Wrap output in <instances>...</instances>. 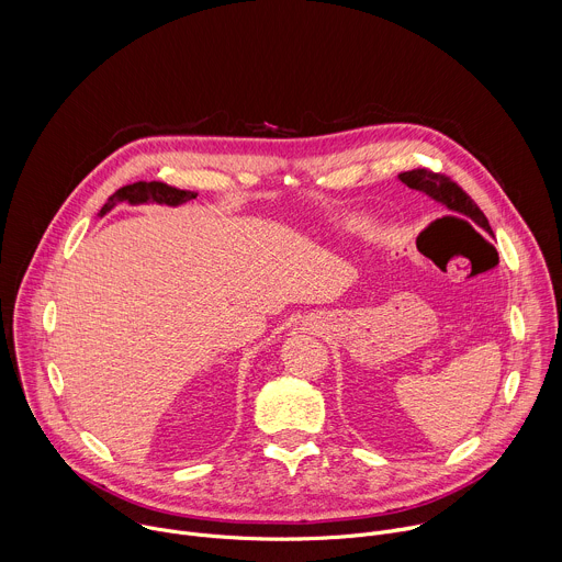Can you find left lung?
Returning <instances> with one entry per match:
<instances>
[{"instance_id": "8db88e82", "label": "left lung", "mask_w": 562, "mask_h": 562, "mask_svg": "<svg viewBox=\"0 0 562 562\" xmlns=\"http://www.w3.org/2000/svg\"><path fill=\"white\" fill-rule=\"evenodd\" d=\"M397 180L403 182L409 189H416L420 193H425L427 198L436 200L438 204H442L447 211L458 213L467 220H471L475 226H480L483 231H487L492 235V226L490 220L485 217V213L477 209V204L458 187L453 184L449 178L440 176V173H431L425 169H416V171H407L400 173Z\"/></svg>"}]
</instances>
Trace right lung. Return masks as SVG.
<instances>
[{"label": "right lung", "instance_id": "right-lung-1", "mask_svg": "<svg viewBox=\"0 0 562 562\" xmlns=\"http://www.w3.org/2000/svg\"><path fill=\"white\" fill-rule=\"evenodd\" d=\"M198 193L193 191H178L165 182H135L128 187H122L120 191H115L109 202L102 206V211L98 213V217H104L106 213H111L117 204L128 202L131 206L137 204H162V206H180L187 204L189 200H195Z\"/></svg>", "mask_w": 562, "mask_h": 562}]
</instances>
